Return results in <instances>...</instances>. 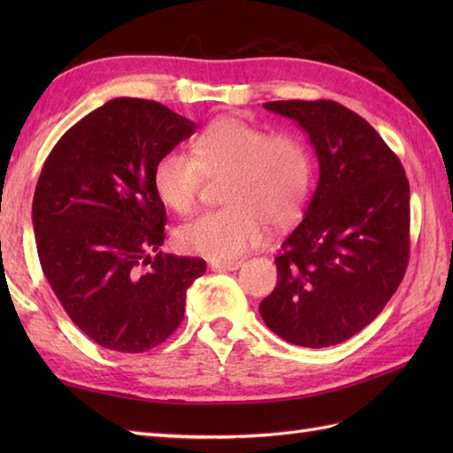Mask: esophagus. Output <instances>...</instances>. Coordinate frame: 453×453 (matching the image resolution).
<instances>
[{
    "label": "esophagus",
    "mask_w": 453,
    "mask_h": 453,
    "mask_svg": "<svg viewBox=\"0 0 453 453\" xmlns=\"http://www.w3.org/2000/svg\"><path fill=\"white\" fill-rule=\"evenodd\" d=\"M211 271H237L242 266V261H211Z\"/></svg>",
    "instance_id": "1"
}]
</instances>
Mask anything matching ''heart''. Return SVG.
<instances>
[{"mask_svg":"<svg viewBox=\"0 0 453 453\" xmlns=\"http://www.w3.org/2000/svg\"><path fill=\"white\" fill-rule=\"evenodd\" d=\"M221 177L227 206L179 227L180 251L229 261L266 242L268 221L294 224L310 198L313 159L294 132L268 134L245 119L224 117L190 140V156L163 153L151 185L163 204L185 216L195 210L204 180Z\"/></svg>","mask_w":453,"mask_h":453,"instance_id":"b5f03b06","label":"heart"}]
</instances>
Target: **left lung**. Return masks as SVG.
I'll use <instances>...</instances> for the list:
<instances>
[{"mask_svg":"<svg viewBox=\"0 0 453 453\" xmlns=\"http://www.w3.org/2000/svg\"><path fill=\"white\" fill-rule=\"evenodd\" d=\"M266 111L310 136L319 180L305 216L274 258L278 282L258 305L280 339L323 349L381 313L409 265V180L360 114L334 101H273Z\"/></svg>","mask_w":453,"mask_h":453,"instance_id":"8db88e82","label":"left lung"}]
</instances>
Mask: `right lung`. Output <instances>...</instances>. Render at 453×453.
I'll list each match as a JSON object with an SVG mask.
<instances>
[{
  "instance_id": "add662e5",
  "label": "right lung",
  "mask_w": 453,
  "mask_h": 453,
  "mask_svg": "<svg viewBox=\"0 0 453 453\" xmlns=\"http://www.w3.org/2000/svg\"><path fill=\"white\" fill-rule=\"evenodd\" d=\"M196 124L165 104L120 97L67 130L33 198L42 273L70 319L103 349L146 352L185 317L196 257L163 255L167 214L151 185L163 153Z\"/></svg>"
}]
</instances>
